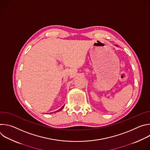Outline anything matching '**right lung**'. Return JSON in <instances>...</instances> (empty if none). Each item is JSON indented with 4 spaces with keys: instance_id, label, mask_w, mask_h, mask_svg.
Listing matches in <instances>:
<instances>
[{
    "instance_id": "right-lung-1",
    "label": "right lung",
    "mask_w": 150,
    "mask_h": 150,
    "mask_svg": "<svg viewBox=\"0 0 150 150\" xmlns=\"http://www.w3.org/2000/svg\"><path fill=\"white\" fill-rule=\"evenodd\" d=\"M64 106H65V105H63V106H62V108H60V109H59V110H56V111H55V112H53V113H56V112H60V110H62V109H63V108H64ZM53 113V112H52V113Z\"/></svg>"
}]
</instances>
